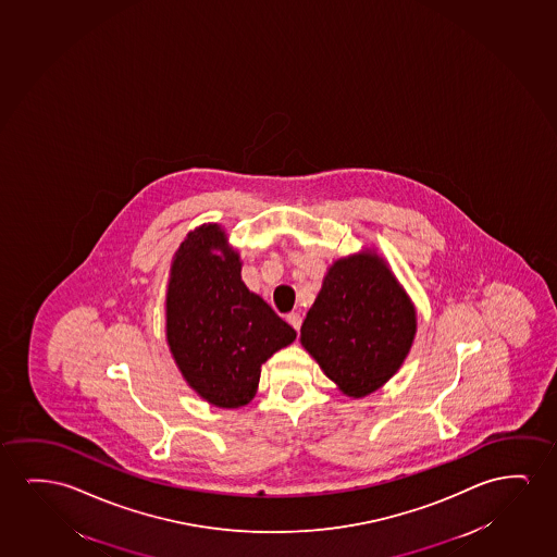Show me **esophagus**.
<instances>
[{"label": "esophagus", "mask_w": 557, "mask_h": 557, "mask_svg": "<svg viewBox=\"0 0 557 557\" xmlns=\"http://www.w3.org/2000/svg\"><path fill=\"white\" fill-rule=\"evenodd\" d=\"M286 319H288V322H290V324H292V326H294V329H296V330L301 329V314L290 313V314H288V317H286Z\"/></svg>", "instance_id": "34e87169"}]
</instances>
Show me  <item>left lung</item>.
<instances>
[{
	"instance_id": "left-lung-1",
	"label": "left lung",
	"mask_w": 557,
	"mask_h": 557,
	"mask_svg": "<svg viewBox=\"0 0 557 557\" xmlns=\"http://www.w3.org/2000/svg\"><path fill=\"white\" fill-rule=\"evenodd\" d=\"M414 307L382 258L337 259L301 324V345L349 397L376 392L407 359Z\"/></svg>"
}]
</instances>
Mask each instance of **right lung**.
I'll return each instance as SVG.
<instances>
[{
	"label": "right lung",
	"instance_id": "add662e5",
	"mask_svg": "<svg viewBox=\"0 0 557 557\" xmlns=\"http://www.w3.org/2000/svg\"><path fill=\"white\" fill-rule=\"evenodd\" d=\"M165 332L187 384L215 407L248 405L261 364L296 339V330L240 278L238 253L218 225L185 238L173 259Z\"/></svg>",
	"mask_w": 557,
	"mask_h": 557
}]
</instances>
